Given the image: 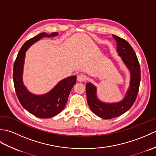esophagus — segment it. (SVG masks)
<instances>
[{"label": "esophagus", "mask_w": 156, "mask_h": 156, "mask_svg": "<svg viewBox=\"0 0 156 156\" xmlns=\"http://www.w3.org/2000/svg\"><path fill=\"white\" fill-rule=\"evenodd\" d=\"M77 80L78 82H83L86 80V76L83 74H78L77 76Z\"/></svg>", "instance_id": "34e87169"}]
</instances>
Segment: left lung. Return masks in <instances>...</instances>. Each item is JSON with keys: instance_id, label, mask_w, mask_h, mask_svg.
Here are the masks:
<instances>
[{"instance_id": "1", "label": "left lung", "mask_w": 156, "mask_h": 156, "mask_svg": "<svg viewBox=\"0 0 156 156\" xmlns=\"http://www.w3.org/2000/svg\"><path fill=\"white\" fill-rule=\"evenodd\" d=\"M117 41L118 55L130 72L129 88L122 101L114 103H106L101 101L97 96V88L92 84L87 83L86 86L87 98L89 107L94 113L105 119L117 117L127 112L136 100L141 80L140 66L137 55L129 43L112 35Z\"/></svg>"}]
</instances>
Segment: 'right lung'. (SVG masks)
<instances>
[{
	"label": "right lung",
	"mask_w": 156,
	"mask_h": 156,
	"mask_svg": "<svg viewBox=\"0 0 156 156\" xmlns=\"http://www.w3.org/2000/svg\"><path fill=\"white\" fill-rule=\"evenodd\" d=\"M58 34L50 35L41 33L26 41L20 49L13 67V82L16 96L23 107L39 118L48 119L59 114L66 107L71 89L76 82V76L63 79L55 87L43 95H36L29 92L23 82V70L25 52L29 47L41 38L55 37Z\"/></svg>",
	"instance_id": "1"
}]
</instances>
